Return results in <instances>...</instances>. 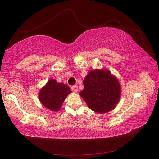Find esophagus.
I'll list each match as a JSON object with an SVG mask.
<instances>
[{
  "label": "esophagus",
  "instance_id": "1",
  "mask_svg": "<svg viewBox=\"0 0 159 159\" xmlns=\"http://www.w3.org/2000/svg\"><path fill=\"white\" fill-rule=\"evenodd\" d=\"M71 89L74 91V92H77L78 91V87L77 85H73L71 87Z\"/></svg>",
  "mask_w": 159,
  "mask_h": 159
}]
</instances>
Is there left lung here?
I'll return each mask as SVG.
<instances>
[{
	"label": "left lung",
	"instance_id": "8db88e82",
	"mask_svg": "<svg viewBox=\"0 0 159 159\" xmlns=\"http://www.w3.org/2000/svg\"><path fill=\"white\" fill-rule=\"evenodd\" d=\"M80 93L88 107L99 113H107L119 102L121 88L118 80L109 71H91L84 80Z\"/></svg>",
	"mask_w": 159,
	"mask_h": 159
}]
</instances>
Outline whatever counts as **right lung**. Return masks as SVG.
Here are the masks:
<instances>
[{
    "label": "right lung",
    "mask_w": 159,
    "mask_h": 159,
    "mask_svg": "<svg viewBox=\"0 0 159 159\" xmlns=\"http://www.w3.org/2000/svg\"><path fill=\"white\" fill-rule=\"evenodd\" d=\"M71 92L70 88L62 83L50 80L40 91L39 99L47 109L57 111L61 107L67 95Z\"/></svg>",
    "instance_id": "right-lung-1"
}]
</instances>
